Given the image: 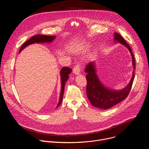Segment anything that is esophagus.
<instances>
[{
	"label": "esophagus",
	"instance_id": "1",
	"mask_svg": "<svg viewBox=\"0 0 149 149\" xmlns=\"http://www.w3.org/2000/svg\"><path fill=\"white\" fill-rule=\"evenodd\" d=\"M80 69H81V65H79V63H77V64L75 65V66L73 68L74 73L76 75L79 74L80 72Z\"/></svg>",
	"mask_w": 149,
	"mask_h": 149
}]
</instances>
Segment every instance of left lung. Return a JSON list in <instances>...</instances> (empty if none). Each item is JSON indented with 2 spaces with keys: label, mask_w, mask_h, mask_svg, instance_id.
<instances>
[{
  "label": "left lung",
  "mask_w": 149,
  "mask_h": 149,
  "mask_svg": "<svg viewBox=\"0 0 149 149\" xmlns=\"http://www.w3.org/2000/svg\"><path fill=\"white\" fill-rule=\"evenodd\" d=\"M114 39L115 41L120 42L121 44L128 48L132 56L134 70L133 72L132 78L127 87L120 91L113 90L105 87L101 83L96 74L94 62H90L85 68V72L87 74L86 75V79L87 81V95L88 100L94 107L104 110H107L113 107L127 98L132 89L134 78L136 63L134 55L130 47L123 38V37L117 32L114 33Z\"/></svg>",
  "instance_id": "obj_1"
}]
</instances>
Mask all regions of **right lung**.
I'll use <instances>...</instances> for the list:
<instances>
[{
    "instance_id": "obj_1",
    "label": "right lung",
    "mask_w": 149,
    "mask_h": 149,
    "mask_svg": "<svg viewBox=\"0 0 149 149\" xmlns=\"http://www.w3.org/2000/svg\"><path fill=\"white\" fill-rule=\"evenodd\" d=\"M55 36H47L44 35H36L33 36L29 40L25 42V43L22 45V47H20L19 53H20L21 51H22V50L24 49L25 47H26L27 46L31 44H35V43H46V42H51L55 39ZM71 71H72V69L67 67H63L60 71L61 79V90L59 100L56 108H58L62 102L63 92H64L65 85L69 78L68 75L71 72Z\"/></svg>"
}]
</instances>
